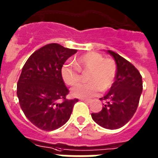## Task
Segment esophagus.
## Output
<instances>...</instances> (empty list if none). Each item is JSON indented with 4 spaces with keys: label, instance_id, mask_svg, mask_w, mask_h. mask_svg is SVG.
I'll list each match as a JSON object with an SVG mask.
<instances>
[{
    "label": "esophagus",
    "instance_id": "esophagus-1",
    "mask_svg": "<svg viewBox=\"0 0 158 158\" xmlns=\"http://www.w3.org/2000/svg\"><path fill=\"white\" fill-rule=\"evenodd\" d=\"M80 100L84 101V103H91V100H88V99H84V98H82V99H80Z\"/></svg>",
    "mask_w": 158,
    "mask_h": 158
}]
</instances>
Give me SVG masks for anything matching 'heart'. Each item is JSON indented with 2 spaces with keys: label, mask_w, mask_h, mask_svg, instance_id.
I'll return each instance as SVG.
<instances>
[{
  "label": "heart",
  "mask_w": 158,
  "mask_h": 158,
  "mask_svg": "<svg viewBox=\"0 0 158 158\" xmlns=\"http://www.w3.org/2000/svg\"><path fill=\"white\" fill-rule=\"evenodd\" d=\"M75 65L64 64L61 69V75L68 85H74L81 80V71H89L87 75L89 83L77 84L71 89V94L74 97L89 98L96 96L101 89H109L116 79L118 67L115 60L111 58H104L97 52H89L76 58Z\"/></svg>",
  "instance_id": "b5f03b06"
}]
</instances>
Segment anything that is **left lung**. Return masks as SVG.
<instances>
[{
	"label": "left lung",
	"mask_w": 158,
	"mask_h": 158,
	"mask_svg": "<svg viewBox=\"0 0 158 158\" xmlns=\"http://www.w3.org/2000/svg\"><path fill=\"white\" fill-rule=\"evenodd\" d=\"M108 52L116 61V79L108 94L100 98L105 101L102 110L91 116L99 126L113 130L124 126L134 115L143 91V80L139 71L129 61L112 50Z\"/></svg>",
	"instance_id": "left-lung-1"
}]
</instances>
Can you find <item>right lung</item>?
<instances>
[{
    "mask_svg": "<svg viewBox=\"0 0 158 158\" xmlns=\"http://www.w3.org/2000/svg\"><path fill=\"white\" fill-rule=\"evenodd\" d=\"M77 50L52 43L35 50L22 68L17 97L23 113L35 126L53 131L68 121L79 99H68L61 75L66 60Z\"/></svg>",
    "mask_w": 158,
    "mask_h": 158,
    "instance_id": "1",
    "label": "right lung"
}]
</instances>
